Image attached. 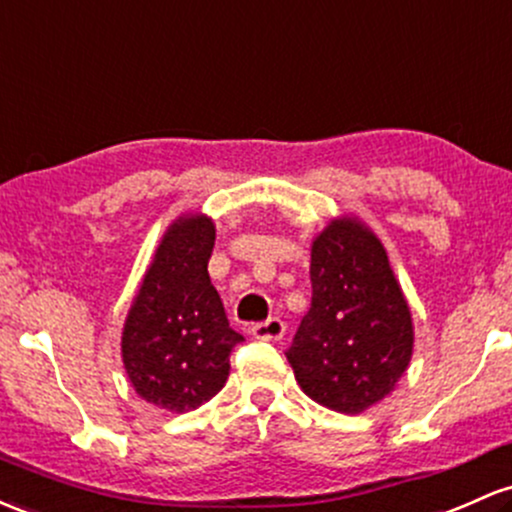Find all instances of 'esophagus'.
Returning a JSON list of instances; mask_svg holds the SVG:
<instances>
[{
  "instance_id": "obj_1",
  "label": "esophagus",
  "mask_w": 512,
  "mask_h": 512,
  "mask_svg": "<svg viewBox=\"0 0 512 512\" xmlns=\"http://www.w3.org/2000/svg\"><path fill=\"white\" fill-rule=\"evenodd\" d=\"M284 333H286V323L277 316L252 325V335H255L257 340H282Z\"/></svg>"
}]
</instances>
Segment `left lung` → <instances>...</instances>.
<instances>
[{
	"label": "left lung",
	"instance_id": "1",
	"mask_svg": "<svg viewBox=\"0 0 512 512\" xmlns=\"http://www.w3.org/2000/svg\"><path fill=\"white\" fill-rule=\"evenodd\" d=\"M311 308L286 359L306 396L338 413L374 406L411 362L413 323L384 247L357 221H333L311 250Z\"/></svg>",
	"mask_w": 512,
	"mask_h": 512
}]
</instances>
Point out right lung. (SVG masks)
<instances>
[{
    "mask_svg": "<svg viewBox=\"0 0 512 512\" xmlns=\"http://www.w3.org/2000/svg\"><path fill=\"white\" fill-rule=\"evenodd\" d=\"M216 230L182 218L167 230L123 328V364L133 389L167 411H194L216 396L230 352L245 338L230 328L209 277Z\"/></svg>",
    "mask_w": 512,
    "mask_h": 512,
    "instance_id": "1",
    "label": "right lung"
}]
</instances>
